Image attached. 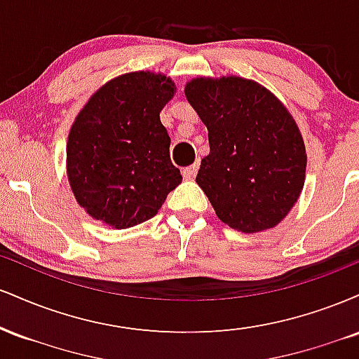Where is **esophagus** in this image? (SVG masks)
Masks as SVG:
<instances>
[{"label": "esophagus", "instance_id": "1", "mask_svg": "<svg viewBox=\"0 0 359 359\" xmlns=\"http://www.w3.org/2000/svg\"><path fill=\"white\" fill-rule=\"evenodd\" d=\"M197 170H199V163H194V165L185 167L182 170L184 179H194V177H196V174H197Z\"/></svg>", "mask_w": 359, "mask_h": 359}]
</instances>
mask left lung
Instances as JSON below:
<instances>
[{"label": "left lung", "instance_id": "1", "mask_svg": "<svg viewBox=\"0 0 359 359\" xmlns=\"http://www.w3.org/2000/svg\"><path fill=\"white\" fill-rule=\"evenodd\" d=\"M185 96L208 126L196 182L229 228L277 226L297 203L307 155L295 121L270 90L241 77L194 79Z\"/></svg>", "mask_w": 359, "mask_h": 359}]
</instances>
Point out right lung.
Instances as JSON below:
<instances>
[{
  "label": "right lung",
  "instance_id": "add662e5",
  "mask_svg": "<svg viewBox=\"0 0 359 359\" xmlns=\"http://www.w3.org/2000/svg\"><path fill=\"white\" fill-rule=\"evenodd\" d=\"M174 82L151 72L109 81L90 97L69 133L67 175L77 203L116 229L151 219L182 180L170 160L160 111Z\"/></svg>",
  "mask_w": 359,
  "mask_h": 359
}]
</instances>
